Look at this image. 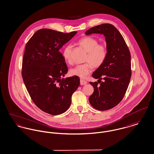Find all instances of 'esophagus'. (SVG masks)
Segmentation results:
<instances>
[{
	"label": "esophagus",
	"mask_w": 154,
	"mask_h": 154,
	"mask_svg": "<svg viewBox=\"0 0 154 154\" xmlns=\"http://www.w3.org/2000/svg\"><path fill=\"white\" fill-rule=\"evenodd\" d=\"M87 83H88V82H87V81H86L85 80H84V79H81L80 80V84H81V85H86Z\"/></svg>",
	"instance_id": "obj_1"
}]
</instances>
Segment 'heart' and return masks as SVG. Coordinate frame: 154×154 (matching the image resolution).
<instances>
[{
    "label": "heart",
    "mask_w": 154,
    "mask_h": 154,
    "mask_svg": "<svg viewBox=\"0 0 154 154\" xmlns=\"http://www.w3.org/2000/svg\"><path fill=\"white\" fill-rule=\"evenodd\" d=\"M78 43L87 52L85 62L82 65H78L71 68L70 74L80 78H85L92 70V66L95 68L100 67L108 56L107 46L102 43H99L98 39L92 36H85L80 39ZM72 45H66L62 50V56L68 63H71Z\"/></svg>",
    "instance_id": "b5f03b06"
}]
</instances>
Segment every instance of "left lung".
Instances as JSON below:
<instances>
[{
	"instance_id": "obj_1",
	"label": "left lung",
	"mask_w": 154,
	"mask_h": 154,
	"mask_svg": "<svg viewBox=\"0 0 154 154\" xmlns=\"http://www.w3.org/2000/svg\"><path fill=\"white\" fill-rule=\"evenodd\" d=\"M92 33L105 36L108 56L103 64L92 74V77L98 80L89 82L94 91L89 101L95 109L106 111L116 106L126 93L132 74L131 54L124 38L111 24L99 25L85 32L86 35Z\"/></svg>"
}]
</instances>
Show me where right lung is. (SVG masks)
<instances>
[{"mask_svg":"<svg viewBox=\"0 0 154 154\" xmlns=\"http://www.w3.org/2000/svg\"><path fill=\"white\" fill-rule=\"evenodd\" d=\"M76 33L42 29L26 45L22 70L24 84L34 103L52 115L68 109L72 95L80 84L77 76L62 78L68 69L59 52Z\"/></svg>","mask_w":154,"mask_h":154,"instance_id":"obj_1","label":"right lung"}]
</instances>
